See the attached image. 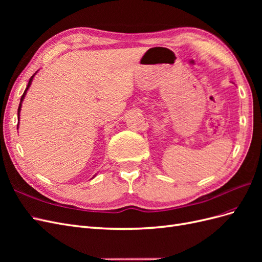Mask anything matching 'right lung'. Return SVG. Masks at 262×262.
I'll return each instance as SVG.
<instances>
[{"label": "right lung", "instance_id": "obj_1", "mask_svg": "<svg viewBox=\"0 0 262 262\" xmlns=\"http://www.w3.org/2000/svg\"><path fill=\"white\" fill-rule=\"evenodd\" d=\"M36 74V73H35ZM35 74L30 77V80H29V82H28V85H27V87H26V90H25V92H24V94H23V96H21V98H20V102H19V106H18V110H17V117H18V119H19V113H20V108H21V102H23V100H24V98H25V96H26V93H27V91H28V89L30 87V85H31V82H33V80H34V76H35ZM17 129H18V124H17Z\"/></svg>", "mask_w": 262, "mask_h": 262}]
</instances>
